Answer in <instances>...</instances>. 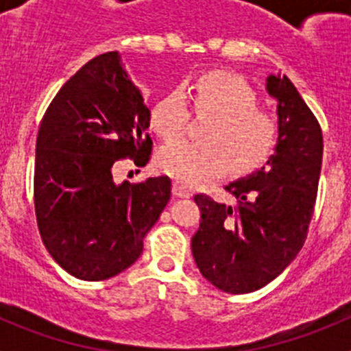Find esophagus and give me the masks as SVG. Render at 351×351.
I'll return each instance as SVG.
<instances>
[{"mask_svg": "<svg viewBox=\"0 0 351 351\" xmlns=\"http://www.w3.org/2000/svg\"><path fill=\"white\" fill-rule=\"evenodd\" d=\"M172 193H173V197H178V198H190L191 197L190 188H186V186L181 184V182H173Z\"/></svg>", "mask_w": 351, "mask_h": 351, "instance_id": "34e87169", "label": "esophagus"}]
</instances>
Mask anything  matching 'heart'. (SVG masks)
<instances>
[{
  "label": "heart",
  "mask_w": 351,
  "mask_h": 351,
  "mask_svg": "<svg viewBox=\"0 0 351 351\" xmlns=\"http://www.w3.org/2000/svg\"><path fill=\"white\" fill-rule=\"evenodd\" d=\"M197 112L210 114L202 128V142L172 141L181 137L190 119V108L179 89L154 104L151 126L167 141L158 151L161 172L188 186L232 173H250L269 160L278 141V123L260 110L255 89L241 75L214 70L198 77L190 88Z\"/></svg>",
  "instance_id": "b5f03b06"
}]
</instances>
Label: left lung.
<instances>
[{
  "mask_svg": "<svg viewBox=\"0 0 351 351\" xmlns=\"http://www.w3.org/2000/svg\"><path fill=\"white\" fill-rule=\"evenodd\" d=\"M278 101V144L265 167L230 182L237 206L195 195L200 226L191 251L200 274L226 293H250L271 283L295 260L315 210L324 137L287 75H269Z\"/></svg>",
  "mask_w": 351,
  "mask_h": 351,
  "instance_id": "obj_1",
  "label": "left lung"
}]
</instances>
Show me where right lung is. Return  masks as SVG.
<instances>
[{
  "label": "right lung",
  "instance_id": "obj_1",
  "mask_svg": "<svg viewBox=\"0 0 351 351\" xmlns=\"http://www.w3.org/2000/svg\"><path fill=\"white\" fill-rule=\"evenodd\" d=\"M151 110L119 52H105L71 77L43 116L36 138L35 213L42 241L68 274L84 281L117 276L170 200V179L114 182L112 167H144L153 141Z\"/></svg>",
  "mask_w": 351,
  "mask_h": 351
}]
</instances>
